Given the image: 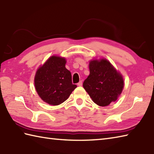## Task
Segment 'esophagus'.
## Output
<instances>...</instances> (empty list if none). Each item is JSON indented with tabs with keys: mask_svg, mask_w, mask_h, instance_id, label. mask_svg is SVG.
<instances>
[{
	"mask_svg": "<svg viewBox=\"0 0 154 154\" xmlns=\"http://www.w3.org/2000/svg\"><path fill=\"white\" fill-rule=\"evenodd\" d=\"M82 85H83V82H82V81H80L79 82L77 83V85H78V86H79V87L82 86Z\"/></svg>",
	"mask_w": 154,
	"mask_h": 154,
	"instance_id": "34e87169",
	"label": "esophagus"
}]
</instances>
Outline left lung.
Listing matches in <instances>:
<instances>
[{
    "mask_svg": "<svg viewBox=\"0 0 154 154\" xmlns=\"http://www.w3.org/2000/svg\"><path fill=\"white\" fill-rule=\"evenodd\" d=\"M89 70L83 86L93 102L106 106L116 101L124 87L122 75L105 59L91 61Z\"/></svg>",
    "mask_w": 154,
    "mask_h": 154,
    "instance_id": "8db88e82",
    "label": "left lung"
}]
</instances>
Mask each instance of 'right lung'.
Segmentation results:
<instances>
[{
	"instance_id": "obj_1",
	"label": "right lung",
	"mask_w": 154,
	"mask_h": 154,
	"mask_svg": "<svg viewBox=\"0 0 154 154\" xmlns=\"http://www.w3.org/2000/svg\"><path fill=\"white\" fill-rule=\"evenodd\" d=\"M64 57L51 56L37 70L35 88L44 102L58 105L66 100L75 88L72 83L71 72L65 68Z\"/></svg>"
}]
</instances>
